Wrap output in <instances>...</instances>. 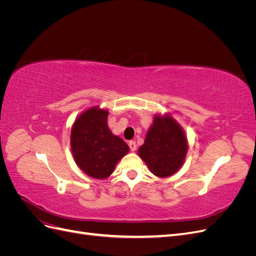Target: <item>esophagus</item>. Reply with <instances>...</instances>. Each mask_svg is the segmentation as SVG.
<instances>
[{
	"label": "esophagus",
	"instance_id": "34e87169",
	"mask_svg": "<svg viewBox=\"0 0 256 256\" xmlns=\"http://www.w3.org/2000/svg\"><path fill=\"white\" fill-rule=\"evenodd\" d=\"M129 147H130V150L131 152H136V141H130L129 142Z\"/></svg>",
	"mask_w": 256,
	"mask_h": 256
}]
</instances>
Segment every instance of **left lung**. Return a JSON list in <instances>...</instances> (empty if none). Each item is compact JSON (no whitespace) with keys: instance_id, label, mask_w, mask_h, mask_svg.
<instances>
[{"instance_id":"left-lung-1","label":"left lung","mask_w":256,"mask_h":256,"mask_svg":"<svg viewBox=\"0 0 256 256\" xmlns=\"http://www.w3.org/2000/svg\"><path fill=\"white\" fill-rule=\"evenodd\" d=\"M187 150V140L180 126L170 116H156L138 154L152 173L168 177L182 166Z\"/></svg>"}]
</instances>
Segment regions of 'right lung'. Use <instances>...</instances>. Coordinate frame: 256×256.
Listing matches in <instances>:
<instances>
[{"label": "right lung", "instance_id": "1", "mask_svg": "<svg viewBox=\"0 0 256 256\" xmlns=\"http://www.w3.org/2000/svg\"><path fill=\"white\" fill-rule=\"evenodd\" d=\"M109 112L92 108L82 113L72 129L70 144L76 164L90 177L104 180L110 176L118 161L129 147L115 136L106 125Z\"/></svg>", "mask_w": 256, "mask_h": 256}]
</instances>
